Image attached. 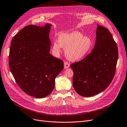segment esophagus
Instances as JSON below:
<instances>
[{"label":"esophagus","instance_id":"obj_1","mask_svg":"<svg viewBox=\"0 0 127 127\" xmlns=\"http://www.w3.org/2000/svg\"><path fill=\"white\" fill-rule=\"evenodd\" d=\"M70 66V64L68 62H65L64 63V68L65 69H67V68H68Z\"/></svg>","mask_w":127,"mask_h":127}]
</instances>
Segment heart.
<instances>
[{
  "label": "heart",
  "instance_id": "1",
  "mask_svg": "<svg viewBox=\"0 0 127 127\" xmlns=\"http://www.w3.org/2000/svg\"><path fill=\"white\" fill-rule=\"evenodd\" d=\"M58 41H55L53 43L54 52L59 53L62 48L65 49V56L72 62L83 59L93 46L92 39L77 31L61 34Z\"/></svg>",
  "mask_w": 127,
  "mask_h": 127
}]
</instances>
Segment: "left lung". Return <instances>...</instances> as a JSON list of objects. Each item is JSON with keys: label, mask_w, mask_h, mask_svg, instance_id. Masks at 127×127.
I'll return each instance as SVG.
<instances>
[{"label": "left lung", "mask_w": 127, "mask_h": 127, "mask_svg": "<svg viewBox=\"0 0 127 127\" xmlns=\"http://www.w3.org/2000/svg\"><path fill=\"white\" fill-rule=\"evenodd\" d=\"M95 46L85 58L71 64L73 86L78 94L91 97L107 88L115 74L118 58V47L112 35L97 24Z\"/></svg>", "instance_id": "left-lung-1"}]
</instances>
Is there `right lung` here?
Returning <instances> with one entry per match:
<instances>
[{"label": "right lung", "mask_w": 127, "mask_h": 127, "mask_svg": "<svg viewBox=\"0 0 127 127\" xmlns=\"http://www.w3.org/2000/svg\"><path fill=\"white\" fill-rule=\"evenodd\" d=\"M52 24L29 25L12 38L9 64L17 83L27 94L44 98L52 93L55 78L64 68L63 61L49 53Z\"/></svg>", "instance_id": "add662e5"}]
</instances>
